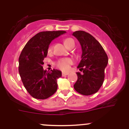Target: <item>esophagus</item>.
<instances>
[{
	"label": "esophagus",
	"instance_id": "34e87169",
	"mask_svg": "<svg viewBox=\"0 0 129 129\" xmlns=\"http://www.w3.org/2000/svg\"><path fill=\"white\" fill-rule=\"evenodd\" d=\"M69 74L68 72H62V76H66V75H67Z\"/></svg>",
	"mask_w": 129,
	"mask_h": 129
}]
</instances>
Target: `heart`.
<instances>
[{"mask_svg": "<svg viewBox=\"0 0 129 129\" xmlns=\"http://www.w3.org/2000/svg\"><path fill=\"white\" fill-rule=\"evenodd\" d=\"M74 41V40L71 38H67L64 40V44L66 46L68 47L69 44H71V42ZM52 50V46H50L49 48V51ZM73 63V61L71 58H63L59 59L55 63V65L58 69L63 71H67L69 69V66Z\"/></svg>", "mask_w": 129, "mask_h": 129, "instance_id": "1", "label": "heart"}]
</instances>
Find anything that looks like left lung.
<instances>
[{"mask_svg": "<svg viewBox=\"0 0 129 129\" xmlns=\"http://www.w3.org/2000/svg\"><path fill=\"white\" fill-rule=\"evenodd\" d=\"M72 36L79 40L82 47L81 60L77 68V80L74 85L75 90L84 95L96 93L103 84L108 57L102 45L92 35L85 31H75Z\"/></svg>", "mask_w": 129, "mask_h": 129, "instance_id": "8db88e82", "label": "left lung"}]
</instances>
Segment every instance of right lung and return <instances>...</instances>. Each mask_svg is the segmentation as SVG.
Wrapping results in <instances>:
<instances>
[{
  "mask_svg": "<svg viewBox=\"0 0 129 129\" xmlns=\"http://www.w3.org/2000/svg\"><path fill=\"white\" fill-rule=\"evenodd\" d=\"M66 31H44L37 34L26 44L19 57V72L25 88L32 97L45 99L57 91V79L62 76L57 69L44 71L42 65L50 42Z\"/></svg>",
  "mask_w": 129,
  "mask_h": 129,
  "instance_id": "right-lung-1",
  "label": "right lung"
}]
</instances>
